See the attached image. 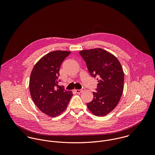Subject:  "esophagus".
I'll use <instances>...</instances> for the list:
<instances>
[{
  "instance_id": "obj_1",
  "label": "esophagus",
  "mask_w": 155,
  "mask_h": 155,
  "mask_svg": "<svg viewBox=\"0 0 155 155\" xmlns=\"http://www.w3.org/2000/svg\"><path fill=\"white\" fill-rule=\"evenodd\" d=\"M84 89V88H82L81 89H75V92L76 93H81L83 91Z\"/></svg>"
}]
</instances>
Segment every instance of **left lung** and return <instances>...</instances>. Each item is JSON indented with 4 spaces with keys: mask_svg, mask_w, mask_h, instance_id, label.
<instances>
[{
    "mask_svg": "<svg viewBox=\"0 0 155 155\" xmlns=\"http://www.w3.org/2000/svg\"><path fill=\"white\" fill-rule=\"evenodd\" d=\"M79 54L90 75L98 80L94 98L87 103V107L95 115L104 116L116 107L122 96L124 82L122 67L116 57L101 48L83 50Z\"/></svg>",
    "mask_w": 155,
    "mask_h": 155,
    "instance_id": "1",
    "label": "left lung"
}]
</instances>
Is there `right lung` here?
<instances>
[{
    "mask_svg": "<svg viewBox=\"0 0 155 155\" xmlns=\"http://www.w3.org/2000/svg\"><path fill=\"white\" fill-rule=\"evenodd\" d=\"M70 53L54 51L47 54L35 65L30 74L29 88L31 98L40 110L51 117L65 110L73 96L71 91L58 85L60 82V68Z\"/></svg>",
    "mask_w": 155,
    "mask_h": 155,
    "instance_id": "right-lung-1",
    "label": "right lung"
}]
</instances>
